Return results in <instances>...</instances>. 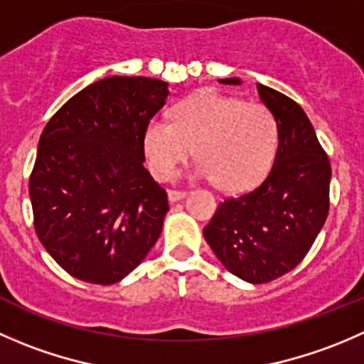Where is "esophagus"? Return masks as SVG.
Masks as SVG:
<instances>
[{
	"mask_svg": "<svg viewBox=\"0 0 364 364\" xmlns=\"http://www.w3.org/2000/svg\"><path fill=\"white\" fill-rule=\"evenodd\" d=\"M186 197L185 190H168V200L171 203H176V200H181Z\"/></svg>",
	"mask_w": 364,
	"mask_h": 364,
	"instance_id": "34e87169",
	"label": "esophagus"
}]
</instances>
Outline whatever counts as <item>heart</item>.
<instances>
[{"instance_id":"heart-1","label":"heart","mask_w":364,"mask_h":364,"mask_svg":"<svg viewBox=\"0 0 364 364\" xmlns=\"http://www.w3.org/2000/svg\"><path fill=\"white\" fill-rule=\"evenodd\" d=\"M144 147L156 178H172L197 147V176L215 179L225 192H245L263 181L274 165L279 124L264 105L204 92L179 105L174 121L153 119Z\"/></svg>"}]
</instances>
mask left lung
Returning <instances> with one entry per match:
<instances>
[{
	"mask_svg": "<svg viewBox=\"0 0 364 364\" xmlns=\"http://www.w3.org/2000/svg\"><path fill=\"white\" fill-rule=\"evenodd\" d=\"M257 94L279 124L276 160L256 188L218 204L203 235L232 276L263 284L294 270L326 224L331 164L294 100L261 83Z\"/></svg>",
	"mask_w": 364,
	"mask_h": 364,
	"instance_id": "left-lung-1",
	"label": "left lung"
}]
</instances>
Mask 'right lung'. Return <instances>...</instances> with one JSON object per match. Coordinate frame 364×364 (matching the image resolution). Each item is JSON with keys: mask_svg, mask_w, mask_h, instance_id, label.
Here are the masks:
<instances>
[{"mask_svg": "<svg viewBox=\"0 0 364 364\" xmlns=\"http://www.w3.org/2000/svg\"><path fill=\"white\" fill-rule=\"evenodd\" d=\"M168 83L107 76L46 124L30 176L33 225L49 256L76 279H124L160 238L167 192L144 167V135Z\"/></svg>", "mask_w": 364, "mask_h": 364, "instance_id": "right-lung-1", "label": "right lung"}]
</instances>
